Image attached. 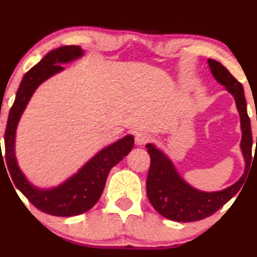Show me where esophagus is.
Instances as JSON below:
<instances>
[{
    "label": "esophagus",
    "mask_w": 257,
    "mask_h": 257,
    "mask_svg": "<svg viewBox=\"0 0 257 257\" xmlns=\"http://www.w3.org/2000/svg\"><path fill=\"white\" fill-rule=\"evenodd\" d=\"M150 135H147L146 133H138L137 137H135V142H137V145H139V146H144L147 142H150Z\"/></svg>",
    "instance_id": "obj_1"
}]
</instances>
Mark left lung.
I'll list each match as a JSON object with an SVG mask.
<instances>
[{
	"label": "left lung",
	"mask_w": 257,
	"mask_h": 257,
	"mask_svg": "<svg viewBox=\"0 0 257 257\" xmlns=\"http://www.w3.org/2000/svg\"><path fill=\"white\" fill-rule=\"evenodd\" d=\"M208 64L215 80L220 85L225 86V88L232 94L236 101L237 110L240 117V129H242L240 150H242L244 162H245V170L242 177L226 189L212 191V193L201 191L191 187L181 177L174 163L168 158V156H165L163 151L157 148L153 144H147V152L151 157L150 171H148L146 182L148 200L159 214L174 221H197L209 217L218 209H220L240 189L252 160L251 126H250V118L246 112V101L242 83L237 81L232 74L218 61L209 58Z\"/></svg>",
	"instance_id": "obj_1"
}]
</instances>
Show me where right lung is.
<instances>
[{
  "label": "right lung",
  "mask_w": 257,
  "mask_h": 257,
  "mask_svg": "<svg viewBox=\"0 0 257 257\" xmlns=\"http://www.w3.org/2000/svg\"><path fill=\"white\" fill-rule=\"evenodd\" d=\"M82 55L83 50L79 45L61 46L45 55L35 67L31 68L24 75L18 88L5 133L6 162L15 187L39 211L57 217H73L91 209L101 196L110 170L124 158L134 146L133 135H126L99 151L75 175L51 189H39L31 184L20 170L15 158V133L31 97L40 83L63 70L61 64L78 60Z\"/></svg>",
  "instance_id": "1"
}]
</instances>
